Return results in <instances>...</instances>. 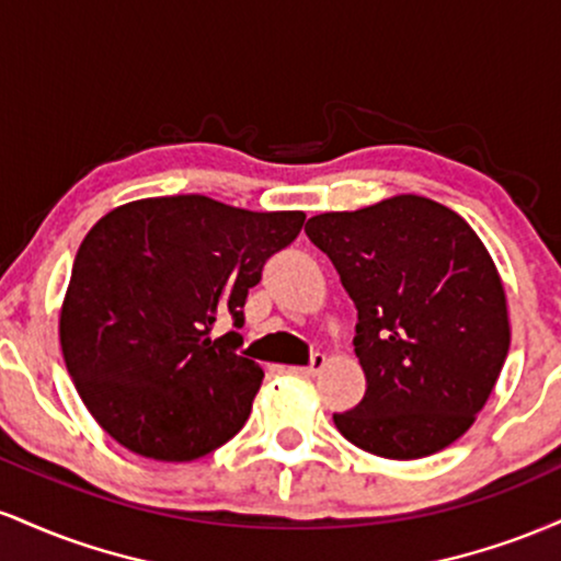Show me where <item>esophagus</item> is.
<instances>
[{"label":"esophagus","instance_id":"1","mask_svg":"<svg viewBox=\"0 0 561 561\" xmlns=\"http://www.w3.org/2000/svg\"><path fill=\"white\" fill-rule=\"evenodd\" d=\"M324 364H327V358L321 356V353H313L311 364H308V366H293V371H295V375H302V377H317Z\"/></svg>","mask_w":561,"mask_h":561}]
</instances>
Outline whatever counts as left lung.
I'll return each instance as SVG.
<instances>
[{"label": "left lung", "mask_w": 561, "mask_h": 561, "mask_svg": "<svg viewBox=\"0 0 561 561\" xmlns=\"http://www.w3.org/2000/svg\"><path fill=\"white\" fill-rule=\"evenodd\" d=\"M306 234L358 311L353 345L366 392L334 414L340 433L385 459L450 446L508 353L504 287L485 244L459 214L416 195L313 216Z\"/></svg>", "instance_id": "8db88e82"}]
</instances>
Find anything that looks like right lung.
<instances>
[{"mask_svg": "<svg viewBox=\"0 0 561 561\" xmlns=\"http://www.w3.org/2000/svg\"><path fill=\"white\" fill-rule=\"evenodd\" d=\"M306 216L203 195L121 205L83 237L60 313L68 375L134 454L192 461L248 422L263 369L237 353L244 300ZM232 319L214 341L213 327Z\"/></svg>", "mask_w": 561, "mask_h": 561, "instance_id": "add662e5", "label": "right lung"}]
</instances>
